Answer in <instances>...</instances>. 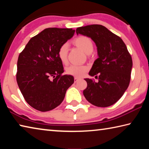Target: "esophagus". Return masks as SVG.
Segmentation results:
<instances>
[{
  "label": "esophagus",
  "instance_id": "obj_1",
  "mask_svg": "<svg viewBox=\"0 0 149 149\" xmlns=\"http://www.w3.org/2000/svg\"><path fill=\"white\" fill-rule=\"evenodd\" d=\"M79 78H78V77H74V82L75 83H76V82H77L78 81H79Z\"/></svg>",
  "mask_w": 149,
  "mask_h": 149
}]
</instances>
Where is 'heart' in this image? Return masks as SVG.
Wrapping results in <instances>:
<instances>
[{"label": "heart", "instance_id": "b5f03b06", "mask_svg": "<svg viewBox=\"0 0 149 149\" xmlns=\"http://www.w3.org/2000/svg\"><path fill=\"white\" fill-rule=\"evenodd\" d=\"M74 43L82 50L85 53H91L93 50V43L91 39L86 36H79L74 40ZM68 45L64 43L60 47L58 50V57L63 64H65L68 61ZM88 68L82 65H70L66 68L68 74L74 75L75 77H82L87 71Z\"/></svg>", "mask_w": 149, "mask_h": 149}]
</instances>
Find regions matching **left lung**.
I'll use <instances>...</instances> for the list:
<instances>
[{"label": "left lung", "mask_w": 149, "mask_h": 149, "mask_svg": "<svg viewBox=\"0 0 149 149\" xmlns=\"http://www.w3.org/2000/svg\"><path fill=\"white\" fill-rule=\"evenodd\" d=\"M76 33L90 37L95 42L99 56L89 72L99 81L85 79L87 87L84 91V97L96 107H110L122 97L129 86L132 56L122 39L101 25L78 27Z\"/></svg>", "instance_id": "1"}]
</instances>
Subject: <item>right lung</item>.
Wrapping results in <instances>:
<instances>
[{"instance_id":"right-lung-1","label":"right lung","mask_w":149,"mask_h":149,"mask_svg":"<svg viewBox=\"0 0 149 149\" xmlns=\"http://www.w3.org/2000/svg\"><path fill=\"white\" fill-rule=\"evenodd\" d=\"M74 33L72 29H45L32 37L19 54L17 83L25 100L35 109L47 112L57 107L74 84L72 75H62L58 50Z\"/></svg>"}]
</instances>
